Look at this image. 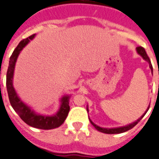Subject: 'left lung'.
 <instances>
[{"label":"left lung","mask_w":159,"mask_h":159,"mask_svg":"<svg viewBox=\"0 0 159 159\" xmlns=\"http://www.w3.org/2000/svg\"><path fill=\"white\" fill-rule=\"evenodd\" d=\"M136 51L137 52H138L139 55H140L141 56L143 57V58L144 60H146L147 62H149V66H150V68H151V72L153 73V67H152V65H151V60H150L149 57L147 56V53H146V51L145 49H144L143 48H142V47H138V48H136ZM150 106L147 108V111H145V113L143 114V115L142 116L140 117L139 119H138L135 122L132 123V124H128V125H126V126H124V127H120V128H101V127H99V126L96 125L95 124H94L93 122H92V120L89 119L90 120V123L92 124L93 126H94V128H96V129L97 130V131H101V132L102 133H106V134H119V133H123V132H125V131H128V130L131 129L132 128H134L135 125H136L137 124H138L140 120H141V119L143 118V117L145 116V114L147 113V111H148V109H149ZM87 111H89L88 110V108H87Z\"/></svg>","instance_id":"obj_1"}]
</instances>
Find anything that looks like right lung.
Masks as SVG:
<instances>
[{"mask_svg":"<svg viewBox=\"0 0 159 159\" xmlns=\"http://www.w3.org/2000/svg\"><path fill=\"white\" fill-rule=\"evenodd\" d=\"M35 34L31 35V36L24 39L20 42L18 46L14 50L13 53L10 57L9 64H8V71L6 75V87L8 91V98H9L10 104L15 110L18 115L20 116L22 120L26 123L31 127L39 129L49 130L58 128L62 125L66 119L70 111L69 101L70 96H64L61 100V106L59 110L55 115L51 116H43L35 113L33 110H31L30 107L22 102L19 97L17 96L15 91L13 85H12V79H13L14 69L16 59L19 56L20 53L22 51L23 48L30 42V40L33 39Z\"/></svg>","mask_w":159,"mask_h":159,"instance_id":"1","label":"right lung"}]
</instances>
